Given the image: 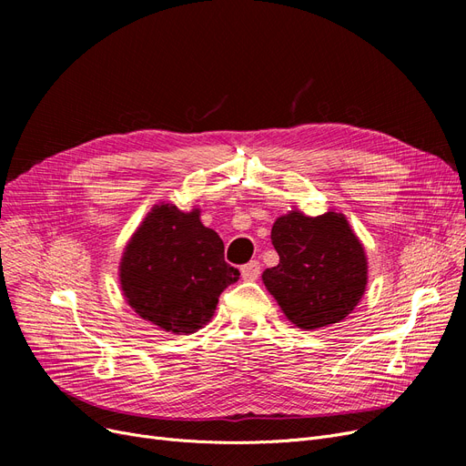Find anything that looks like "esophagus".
Returning a JSON list of instances; mask_svg holds the SVG:
<instances>
[{
	"mask_svg": "<svg viewBox=\"0 0 466 466\" xmlns=\"http://www.w3.org/2000/svg\"><path fill=\"white\" fill-rule=\"evenodd\" d=\"M260 276V262L258 260H251L248 264L241 266V278L246 281H255Z\"/></svg>",
	"mask_w": 466,
	"mask_h": 466,
	"instance_id": "esophagus-1",
	"label": "esophagus"
}]
</instances>
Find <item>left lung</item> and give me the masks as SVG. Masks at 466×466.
<instances>
[{
	"instance_id": "left-lung-1",
	"label": "left lung",
	"mask_w": 466,
	"mask_h": 466,
	"mask_svg": "<svg viewBox=\"0 0 466 466\" xmlns=\"http://www.w3.org/2000/svg\"><path fill=\"white\" fill-rule=\"evenodd\" d=\"M272 243L279 264L262 283L287 319L304 330L344 321L369 283V258L344 213L308 217L290 209L276 218Z\"/></svg>"
}]
</instances>
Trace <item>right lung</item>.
Segmentation results:
<instances>
[{
	"mask_svg": "<svg viewBox=\"0 0 466 466\" xmlns=\"http://www.w3.org/2000/svg\"><path fill=\"white\" fill-rule=\"evenodd\" d=\"M239 279L225 262V243L202 225L200 209L153 206L128 239L118 281L128 306L171 334H192L211 321L220 292Z\"/></svg>",
	"mask_w": 466,
	"mask_h": 466,
	"instance_id": "right-lung-1",
	"label": "right lung"
}]
</instances>
